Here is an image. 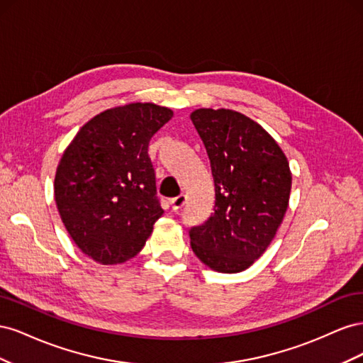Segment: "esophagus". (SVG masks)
<instances>
[{
  "label": "esophagus",
  "instance_id": "obj_1",
  "mask_svg": "<svg viewBox=\"0 0 363 363\" xmlns=\"http://www.w3.org/2000/svg\"><path fill=\"white\" fill-rule=\"evenodd\" d=\"M169 203H171L172 211H179V208H182L184 206V203H186V195L180 194L179 196H175V199H172Z\"/></svg>",
  "mask_w": 363,
  "mask_h": 363
}]
</instances>
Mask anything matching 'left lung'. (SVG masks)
Listing matches in <instances>:
<instances>
[{
  "instance_id": "8db88e82",
  "label": "left lung",
  "mask_w": 363,
  "mask_h": 363,
  "mask_svg": "<svg viewBox=\"0 0 363 363\" xmlns=\"http://www.w3.org/2000/svg\"><path fill=\"white\" fill-rule=\"evenodd\" d=\"M191 119L215 183V212L191 228V247L213 271L240 272L265 252L288 211L289 163L268 131L242 113L196 108Z\"/></svg>"
}]
</instances>
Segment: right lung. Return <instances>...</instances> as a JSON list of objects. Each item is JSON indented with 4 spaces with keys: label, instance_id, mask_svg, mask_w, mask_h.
<instances>
[{
    "label": "right lung",
    "instance_id": "right-lung-1",
    "mask_svg": "<svg viewBox=\"0 0 363 363\" xmlns=\"http://www.w3.org/2000/svg\"><path fill=\"white\" fill-rule=\"evenodd\" d=\"M172 115L152 103L107 108L63 151L54 179L57 211L75 245L101 265L135 257L163 213L148 144Z\"/></svg>",
    "mask_w": 363,
    "mask_h": 363
}]
</instances>
